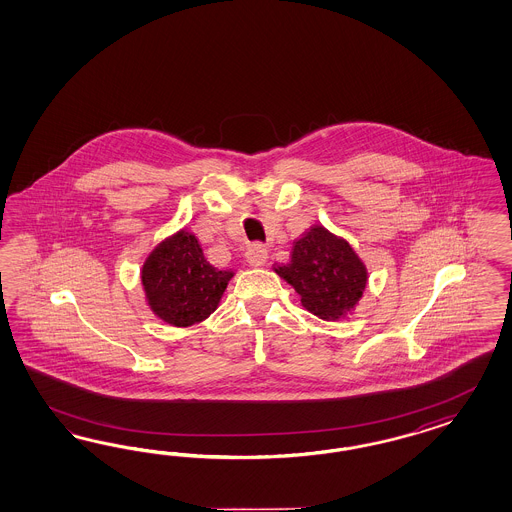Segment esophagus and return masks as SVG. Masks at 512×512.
<instances>
[{
	"instance_id": "obj_1",
	"label": "esophagus",
	"mask_w": 512,
	"mask_h": 512,
	"mask_svg": "<svg viewBox=\"0 0 512 512\" xmlns=\"http://www.w3.org/2000/svg\"><path fill=\"white\" fill-rule=\"evenodd\" d=\"M246 259L251 266H263L268 261V249L263 244H251L246 251Z\"/></svg>"
}]
</instances>
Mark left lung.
<instances>
[{
    "label": "left lung",
    "instance_id": "obj_1",
    "mask_svg": "<svg viewBox=\"0 0 512 512\" xmlns=\"http://www.w3.org/2000/svg\"><path fill=\"white\" fill-rule=\"evenodd\" d=\"M295 287L306 310L336 321L353 310L366 287V266L353 248L325 227H313L296 240L291 263L276 268Z\"/></svg>",
    "mask_w": 512,
    "mask_h": 512
}]
</instances>
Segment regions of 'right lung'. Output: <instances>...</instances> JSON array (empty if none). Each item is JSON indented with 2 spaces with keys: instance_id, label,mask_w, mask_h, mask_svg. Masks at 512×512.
Here are the masks:
<instances>
[{
  "instance_id": "1",
  "label": "right lung",
  "mask_w": 512,
  "mask_h": 512,
  "mask_svg": "<svg viewBox=\"0 0 512 512\" xmlns=\"http://www.w3.org/2000/svg\"><path fill=\"white\" fill-rule=\"evenodd\" d=\"M231 270L206 261L199 240L180 231L155 248L142 266V285L150 308L165 323L191 326L216 310Z\"/></svg>"
}]
</instances>
